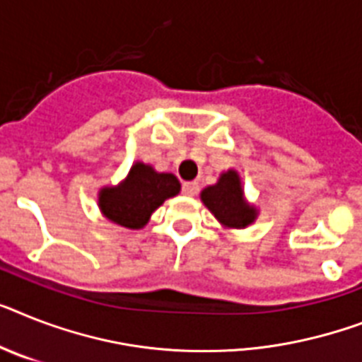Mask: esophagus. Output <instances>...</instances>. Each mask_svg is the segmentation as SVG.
Listing matches in <instances>:
<instances>
[{
    "label": "esophagus",
    "instance_id": "esophagus-1",
    "mask_svg": "<svg viewBox=\"0 0 362 362\" xmlns=\"http://www.w3.org/2000/svg\"><path fill=\"white\" fill-rule=\"evenodd\" d=\"M198 183L196 181H187L183 183V194L185 196H196L198 194Z\"/></svg>",
    "mask_w": 362,
    "mask_h": 362
}]
</instances>
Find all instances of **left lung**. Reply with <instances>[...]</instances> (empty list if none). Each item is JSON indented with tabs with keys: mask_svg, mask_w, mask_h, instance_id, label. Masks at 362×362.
I'll use <instances>...</instances> for the list:
<instances>
[{
	"mask_svg": "<svg viewBox=\"0 0 362 362\" xmlns=\"http://www.w3.org/2000/svg\"><path fill=\"white\" fill-rule=\"evenodd\" d=\"M199 198L226 229H246L259 216V209L244 196L240 174L235 168L222 172L216 183L203 188Z\"/></svg>",
	"mask_w": 362,
	"mask_h": 362,
	"instance_id": "8db88e82",
	"label": "left lung"
}]
</instances>
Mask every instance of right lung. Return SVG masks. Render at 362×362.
Instances as JSON below:
<instances>
[{
    "label": "right lung",
    "mask_w": 362,
    "mask_h": 362,
    "mask_svg": "<svg viewBox=\"0 0 362 362\" xmlns=\"http://www.w3.org/2000/svg\"><path fill=\"white\" fill-rule=\"evenodd\" d=\"M179 192L181 183L174 174L157 172L151 164L136 160L120 183L100 188L98 207L118 228L142 229L151 214Z\"/></svg>",
    "instance_id": "1"
}]
</instances>
